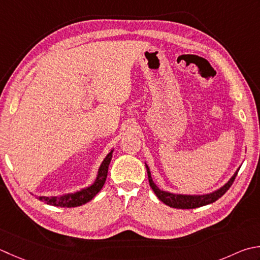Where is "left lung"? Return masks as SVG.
<instances>
[{"label":"left lung","mask_w":260,"mask_h":260,"mask_svg":"<svg viewBox=\"0 0 260 260\" xmlns=\"http://www.w3.org/2000/svg\"><path fill=\"white\" fill-rule=\"evenodd\" d=\"M145 167H146L147 177H149V182H150L152 190L154 191V194L161 202H164L165 204L168 206L175 207V208H196V207H201V206H204L207 204H211V203H214L221 196L224 195L225 191L231 187L233 181H235V178L237 177L238 171H239V169H240L241 166L238 168L235 174L232 175V177L225 182L224 185L221 186L220 188H217V189H215V190L207 192V194H202V195L177 194V192H170V191L160 189V188L154 184L153 179H152L149 166L145 164Z\"/></svg>","instance_id":"obj_1"}]
</instances>
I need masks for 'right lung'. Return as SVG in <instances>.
Instances as JSON below:
<instances>
[{
	"instance_id": "obj_1",
	"label": "right lung",
	"mask_w": 260,
	"mask_h": 260,
	"mask_svg": "<svg viewBox=\"0 0 260 260\" xmlns=\"http://www.w3.org/2000/svg\"><path fill=\"white\" fill-rule=\"evenodd\" d=\"M113 152L114 149L106 155L104 161L101 162L98 172H96L95 179L91 185L81 188L76 191L68 192V194L59 196H38L37 198L39 201L46 203V204L57 207H76L90 202L105 185L107 174H108V168L111 157H113Z\"/></svg>"
}]
</instances>
